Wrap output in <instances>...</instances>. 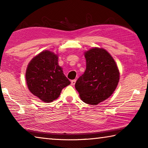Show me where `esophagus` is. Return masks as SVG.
I'll use <instances>...</instances> for the list:
<instances>
[{"label":"esophagus","instance_id":"obj_1","mask_svg":"<svg viewBox=\"0 0 148 148\" xmlns=\"http://www.w3.org/2000/svg\"><path fill=\"white\" fill-rule=\"evenodd\" d=\"M76 79H73V80H72L71 81V85L72 86H74L75 85V84H76Z\"/></svg>","mask_w":148,"mask_h":148}]
</instances>
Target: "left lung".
Instances as JSON below:
<instances>
[{
	"instance_id": "obj_1",
	"label": "left lung",
	"mask_w": 148,
	"mask_h": 148,
	"mask_svg": "<svg viewBox=\"0 0 148 148\" xmlns=\"http://www.w3.org/2000/svg\"><path fill=\"white\" fill-rule=\"evenodd\" d=\"M86 69L75 87L85 103L97 105L111 96L119 80V72L113 57L106 49L94 47L85 52Z\"/></svg>"
}]
</instances>
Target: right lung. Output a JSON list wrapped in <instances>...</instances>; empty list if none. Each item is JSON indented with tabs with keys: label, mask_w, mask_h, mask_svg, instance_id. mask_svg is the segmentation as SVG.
I'll use <instances>...</instances> for the list:
<instances>
[{
	"label": "right lung",
	"mask_w": 148,
	"mask_h": 148,
	"mask_svg": "<svg viewBox=\"0 0 148 148\" xmlns=\"http://www.w3.org/2000/svg\"><path fill=\"white\" fill-rule=\"evenodd\" d=\"M25 78L31 93L47 103L58 98L62 89L71 84L58 64V56L49 50L42 51L30 61Z\"/></svg>",
	"instance_id": "add662e5"
}]
</instances>
